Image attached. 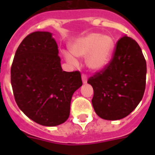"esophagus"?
I'll return each instance as SVG.
<instances>
[{
  "label": "esophagus",
  "mask_w": 155,
  "mask_h": 155,
  "mask_svg": "<svg viewBox=\"0 0 155 155\" xmlns=\"http://www.w3.org/2000/svg\"><path fill=\"white\" fill-rule=\"evenodd\" d=\"M82 80L84 84H86V83H87V75H85V74H83L82 75Z\"/></svg>",
  "instance_id": "obj_1"
}]
</instances>
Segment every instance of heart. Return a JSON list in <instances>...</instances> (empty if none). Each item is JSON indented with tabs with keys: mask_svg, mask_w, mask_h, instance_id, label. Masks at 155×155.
Here are the masks:
<instances>
[{
	"mask_svg": "<svg viewBox=\"0 0 155 155\" xmlns=\"http://www.w3.org/2000/svg\"><path fill=\"white\" fill-rule=\"evenodd\" d=\"M113 47V38L108 35L97 33L88 34L79 38L71 45V51L78 57L87 56L86 63L92 70H101L108 63ZM63 57L69 64L76 66V58L68 51L63 52Z\"/></svg>",
	"mask_w": 155,
	"mask_h": 155,
	"instance_id": "heart-1",
	"label": "heart"
}]
</instances>
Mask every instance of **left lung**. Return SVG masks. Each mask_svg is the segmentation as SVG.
Masks as SVG:
<instances>
[{
  "label": "left lung",
  "mask_w": 155,
  "mask_h": 155,
  "mask_svg": "<svg viewBox=\"0 0 155 155\" xmlns=\"http://www.w3.org/2000/svg\"><path fill=\"white\" fill-rule=\"evenodd\" d=\"M147 62L137 42L124 36L103 69L87 80L93 87L92 103L100 117L119 120L134 110L146 89Z\"/></svg>",
  "instance_id": "8db88e82"
}]
</instances>
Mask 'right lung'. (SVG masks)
<instances>
[{
	"label": "right lung",
	"mask_w": 155,
	"mask_h": 155,
	"mask_svg": "<svg viewBox=\"0 0 155 155\" xmlns=\"http://www.w3.org/2000/svg\"><path fill=\"white\" fill-rule=\"evenodd\" d=\"M51 35L41 31L28 35L11 66L16 103L28 117L45 126L68 120L73 93L83 84L79 71H63L58 45Z\"/></svg>",
	"instance_id": "add662e5"
}]
</instances>
